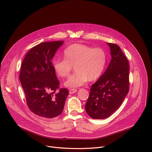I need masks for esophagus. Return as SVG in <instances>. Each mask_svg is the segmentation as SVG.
Returning <instances> with one entry per match:
<instances>
[{
    "instance_id": "esophagus-1",
    "label": "esophagus",
    "mask_w": 152,
    "mask_h": 152,
    "mask_svg": "<svg viewBox=\"0 0 152 152\" xmlns=\"http://www.w3.org/2000/svg\"><path fill=\"white\" fill-rule=\"evenodd\" d=\"M77 91V89H71L69 90V94H74V93L76 92Z\"/></svg>"
}]
</instances>
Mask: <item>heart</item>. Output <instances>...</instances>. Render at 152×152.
<instances>
[{
	"mask_svg": "<svg viewBox=\"0 0 152 152\" xmlns=\"http://www.w3.org/2000/svg\"><path fill=\"white\" fill-rule=\"evenodd\" d=\"M64 59H56L52 63L55 72L61 77H67L74 66L75 72L66 81L64 85L70 88L79 87L89 81L97 80L104 71L107 53L100 48L74 44L63 52Z\"/></svg>",
	"mask_w": 152,
	"mask_h": 152,
	"instance_id": "obj_1",
	"label": "heart"
}]
</instances>
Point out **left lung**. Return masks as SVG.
<instances>
[{
	"label": "left lung",
	"mask_w": 152,
	"mask_h": 152,
	"mask_svg": "<svg viewBox=\"0 0 152 152\" xmlns=\"http://www.w3.org/2000/svg\"><path fill=\"white\" fill-rule=\"evenodd\" d=\"M111 60L106 71L91 86L85 110L91 118L106 119L118 110L129 91V63L120 47L107 43Z\"/></svg>",
	"instance_id": "1"
}]
</instances>
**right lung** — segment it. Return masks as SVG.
Returning a JSON list of instances; mask_svg holds the SVG:
<instances>
[{
    "instance_id": "obj_1",
    "label": "right lung",
    "mask_w": 152,
    "mask_h": 152,
    "mask_svg": "<svg viewBox=\"0 0 152 152\" xmlns=\"http://www.w3.org/2000/svg\"><path fill=\"white\" fill-rule=\"evenodd\" d=\"M63 41L44 42L32 48L23 60L19 79L30 110L43 118L60 115L69 94L66 88L59 89L60 81L52 60Z\"/></svg>"
}]
</instances>
